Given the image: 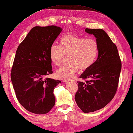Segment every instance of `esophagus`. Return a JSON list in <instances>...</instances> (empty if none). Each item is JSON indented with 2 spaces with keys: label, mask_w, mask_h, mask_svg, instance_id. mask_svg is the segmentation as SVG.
<instances>
[{
  "label": "esophagus",
  "mask_w": 133,
  "mask_h": 133,
  "mask_svg": "<svg viewBox=\"0 0 133 133\" xmlns=\"http://www.w3.org/2000/svg\"><path fill=\"white\" fill-rule=\"evenodd\" d=\"M74 81V80L73 79H69H69H65V80H64L63 81V82H65V83H66V82H73Z\"/></svg>",
  "instance_id": "34e87169"
}]
</instances>
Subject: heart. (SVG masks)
Wrapping results in <instances>:
<instances>
[{
	"mask_svg": "<svg viewBox=\"0 0 133 133\" xmlns=\"http://www.w3.org/2000/svg\"><path fill=\"white\" fill-rule=\"evenodd\" d=\"M98 52V45L95 39L65 35L61 38L59 45H51L49 57L53 64L59 66L64 55H68L69 62L56 71L58 78L67 79L72 77L78 68L83 70L91 67L96 60Z\"/></svg>",
	"mask_w": 133,
	"mask_h": 133,
	"instance_id": "b5f03b06",
	"label": "heart"
}]
</instances>
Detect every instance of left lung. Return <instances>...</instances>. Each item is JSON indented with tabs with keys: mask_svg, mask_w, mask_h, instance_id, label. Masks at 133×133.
Returning a JSON list of instances; mask_svg holds the SVG:
<instances>
[{
	"mask_svg": "<svg viewBox=\"0 0 133 133\" xmlns=\"http://www.w3.org/2000/svg\"><path fill=\"white\" fill-rule=\"evenodd\" d=\"M93 35L98 45V56L93 64L81 74L75 97L78 107L84 113L104 108L114 97L121 70V61L117 48L109 36L102 29H85Z\"/></svg>",
	"mask_w": 133,
	"mask_h": 133,
	"instance_id": "8db88e82",
	"label": "left lung"
}]
</instances>
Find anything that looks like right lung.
Wrapping results in <instances>:
<instances>
[{
  "mask_svg": "<svg viewBox=\"0 0 133 133\" xmlns=\"http://www.w3.org/2000/svg\"><path fill=\"white\" fill-rule=\"evenodd\" d=\"M62 30L56 25L35 26L16 51L11 82L19 103L29 112L45 114L55 104L54 91L61 81L44 78L53 72L50 49Z\"/></svg>",
  "mask_w": 133,
  "mask_h": 133,
  "instance_id": "1",
  "label": "right lung"
}]
</instances>
